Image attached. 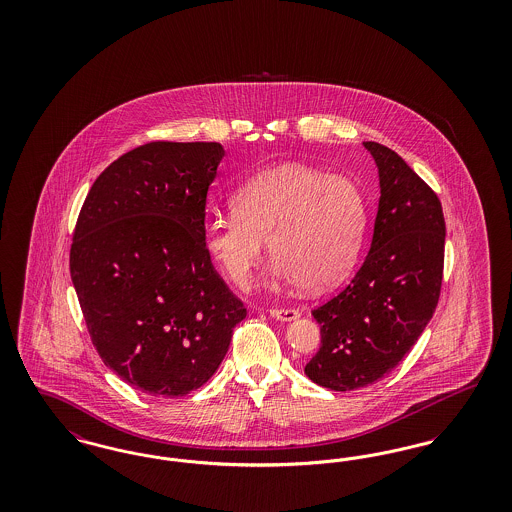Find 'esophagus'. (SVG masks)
<instances>
[{"instance_id": "esophagus-1", "label": "esophagus", "mask_w": 512, "mask_h": 512, "mask_svg": "<svg viewBox=\"0 0 512 512\" xmlns=\"http://www.w3.org/2000/svg\"><path fill=\"white\" fill-rule=\"evenodd\" d=\"M270 317L280 320V322H292L299 317V311L295 309H270Z\"/></svg>"}]
</instances>
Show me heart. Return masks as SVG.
I'll return each mask as SVG.
<instances>
[{
  "instance_id": "obj_1",
  "label": "heart",
  "mask_w": 512,
  "mask_h": 512,
  "mask_svg": "<svg viewBox=\"0 0 512 512\" xmlns=\"http://www.w3.org/2000/svg\"><path fill=\"white\" fill-rule=\"evenodd\" d=\"M232 215L203 222V247L240 288L267 240L270 272L305 292H324L349 276L365 240L368 205L359 184L288 163L259 172L230 197Z\"/></svg>"
}]
</instances>
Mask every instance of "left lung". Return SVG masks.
I'll list each match as a JSON object with an SVG mask.
<instances>
[{
	"mask_svg": "<svg viewBox=\"0 0 512 512\" xmlns=\"http://www.w3.org/2000/svg\"><path fill=\"white\" fill-rule=\"evenodd\" d=\"M372 155L380 201L370 251L347 288L313 311L322 345L305 366L318 386L361 390L390 374L436 311L445 220L438 195L390 147Z\"/></svg>",
	"mask_w": 512,
	"mask_h": 512,
	"instance_id": "1",
	"label": "left lung"
}]
</instances>
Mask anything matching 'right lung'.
<instances>
[{
  "label": "right lung",
  "mask_w": 512,
  "mask_h": 512,
  "mask_svg": "<svg viewBox=\"0 0 512 512\" xmlns=\"http://www.w3.org/2000/svg\"><path fill=\"white\" fill-rule=\"evenodd\" d=\"M224 147L151 142L113 161L82 205L71 278L99 357L151 397H182L219 368L244 303L203 247Z\"/></svg>",
  "instance_id": "add662e5"
}]
</instances>
